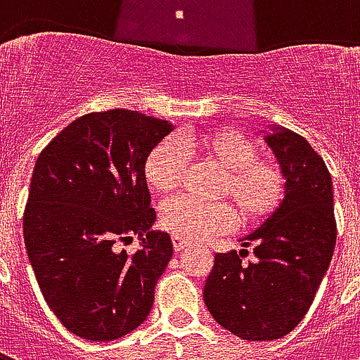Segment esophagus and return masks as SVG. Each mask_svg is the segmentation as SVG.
I'll return each instance as SVG.
<instances>
[{"instance_id": "34e87169", "label": "esophagus", "mask_w": 360, "mask_h": 360, "mask_svg": "<svg viewBox=\"0 0 360 360\" xmlns=\"http://www.w3.org/2000/svg\"><path fill=\"white\" fill-rule=\"evenodd\" d=\"M188 243L185 241V239H181V237H173V249H175V252H181L183 249H187Z\"/></svg>"}]
</instances>
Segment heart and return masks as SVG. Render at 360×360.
I'll return each instance as SVG.
<instances>
[{"mask_svg":"<svg viewBox=\"0 0 360 360\" xmlns=\"http://www.w3.org/2000/svg\"><path fill=\"white\" fill-rule=\"evenodd\" d=\"M183 148L224 169L216 196L229 198L243 224H258L276 212L285 195V173L281 165L258 158V146L235 129H206L183 133L179 141L165 139L150 152L144 177L160 195L179 188L187 158ZM235 214L227 202H195L177 198L160 212V226L173 237L198 241L233 226Z\"/></svg>","mask_w":360,"mask_h":360,"instance_id":"obj_1","label":"heart"}]
</instances>
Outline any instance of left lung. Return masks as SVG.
<instances>
[{
  "mask_svg": "<svg viewBox=\"0 0 360 360\" xmlns=\"http://www.w3.org/2000/svg\"><path fill=\"white\" fill-rule=\"evenodd\" d=\"M264 141L285 173V196L257 231L249 250L218 252L204 302L219 326L249 341L279 340L309 312L335 247L332 175L307 139L271 127Z\"/></svg>",
  "mask_w": 360,
  "mask_h": 360,
  "instance_id": "1",
  "label": "left lung"
}]
</instances>
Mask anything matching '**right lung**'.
Segmentation results:
<instances>
[{
  "label": "right lung",
  "instance_id": "1",
  "mask_svg": "<svg viewBox=\"0 0 360 360\" xmlns=\"http://www.w3.org/2000/svg\"><path fill=\"white\" fill-rule=\"evenodd\" d=\"M172 131V123L139 111H96L75 119L36 160L25 247L48 307L82 340L123 338L154 304L173 245L152 231L144 164ZM131 234L143 249L117 251Z\"/></svg>",
  "mask_w": 360,
  "mask_h": 360
}]
</instances>
